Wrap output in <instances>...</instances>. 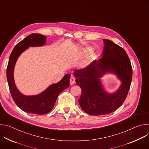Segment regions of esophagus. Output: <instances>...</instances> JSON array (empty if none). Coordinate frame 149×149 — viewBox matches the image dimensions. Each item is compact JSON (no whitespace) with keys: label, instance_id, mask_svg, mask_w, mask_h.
I'll return each mask as SVG.
<instances>
[{"label":"esophagus","instance_id":"34e87169","mask_svg":"<svg viewBox=\"0 0 149 149\" xmlns=\"http://www.w3.org/2000/svg\"><path fill=\"white\" fill-rule=\"evenodd\" d=\"M70 84L71 85H72L74 82H75V78L73 75H71V78H70Z\"/></svg>","mask_w":149,"mask_h":149}]
</instances>
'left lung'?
I'll return each mask as SVG.
<instances>
[{
    "instance_id": "1",
    "label": "left lung",
    "mask_w": 149,
    "mask_h": 149,
    "mask_svg": "<svg viewBox=\"0 0 149 149\" xmlns=\"http://www.w3.org/2000/svg\"><path fill=\"white\" fill-rule=\"evenodd\" d=\"M102 40L104 47L101 58L74 74L76 84L82 90L79 105L92 116L110 114L119 108L128 94L133 76L131 62L125 51L111 40ZM107 72L117 73L122 81L120 88L113 95L104 92L99 81V78Z\"/></svg>"
}]
</instances>
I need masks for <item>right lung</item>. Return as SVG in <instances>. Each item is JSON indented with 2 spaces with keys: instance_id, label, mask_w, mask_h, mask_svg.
<instances>
[{
  "instance_id": "obj_1",
  "label": "right lung",
  "mask_w": 149,
  "mask_h": 149,
  "mask_svg": "<svg viewBox=\"0 0 149 149\" xmlns=\"http://www.w3.org/2000/svg\"><path fill=\"white\" fill-rule=\"evenodd\" d=\"M47 37L43 35L32 33L26 37L13 48L8 62L6 76L12 97L18 107L23 111L38 115L50 112L54 107L58 95L70 86V74H67L56 84L49 86L43 93L33 96H25L16 87L13 79V70L20 54L29 47H39L45 44Z\"/></svg>"
}]
</instances>
